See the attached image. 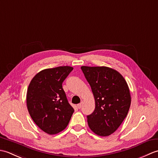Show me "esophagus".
<instances>
[{
    "instance_id": "34e87169",
    "label": "esophagus",
    "mask_w": 158,
    "mask_h": 158,
    "mask_svg": "<svg viewBox=\"0 0 158 158\" xmlns=\"http://www.w3.org/2000/svg\"><path fill=\"white\" fill-rule=\"evenodd\" d=\"M82 105H83V102H80L79 104H78V105H77V108H78V109H81L82 107Z\"/></svg>"
}]
</instances>
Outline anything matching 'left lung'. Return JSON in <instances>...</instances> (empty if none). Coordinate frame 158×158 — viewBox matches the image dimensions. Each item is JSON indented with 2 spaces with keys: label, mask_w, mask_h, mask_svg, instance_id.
Instances as JSON below:
<instances>
[{
  "label": "left lung",
  "mask_w": 158,
  "mask_h": 158,
  "mask_svg": "<svg viewBox=\"0 0 158 158\" xmlns=\"http://www.w3.org/2000/svg\"><path fill=\"white\" fill-rule=\"evenodd\" d=\"M92 88L95 109L87 116L96 135L107 136L115 132L127 115L131 104L130 89L123 76L106 66L81 67Z\"/></svg>",
  "instance_id": "left-lung-1"
}]
</instances>
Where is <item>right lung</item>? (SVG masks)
<instances>
[{
    "mask_svg": "<svg viewBox=\"0 0 158 158\" xmlns=\"http://www.w3.org/2000/svg\"><path fill=\"white\" fill-rule=\"evenodd\" d=\"M73 70L69 66L44 69L33 77L28 85L26 104L30 115L48 135L64 130L74 112L62 88L63 81Z\"/></svg>",
    "mask_w": 158,
    "mask_h": 158,
    "instance_id": "obj_1",
    "label": "right lung"
}]
</instances>
